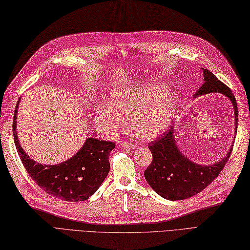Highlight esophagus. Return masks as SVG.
<instances>
[{"mask_svg":"<svg viewBox=\"0 0 250 250\" xmlns=\"http://www.w3.org/2000/svg\"><path fill=\"white\" fill-rule=\"evenodd\" d=\"M123 147L124 148H128V149H135V148H137V144L129 143V142H124L123 143Z\"/></svg>","mask_w":250,"mask_h":250,"instance_id":"34e87169","label":"esophagus"}]
</instances>
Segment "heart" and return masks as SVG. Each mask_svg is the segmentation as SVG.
Here are the masks:
<instances>
[{
    "label": "heart",
    "instance_id": "b5f03b06",
    "mask_svg": "<svg viewBox=\"0 0 250 250\" xmlns=\"http://www.w3.org/2000/svg\"><path fill=\"white\" fill-rule=\"evenodd\" d=\"M176 96L164 84L146 85L117 93L108 106H99L96 122L108 135L120 131L129 118L131 128L141 137H156L170 125L176 107Z\"/></svg>",
    "mask_w": 250,
    "mask_h": 250
}]
</instances>
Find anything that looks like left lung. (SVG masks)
Instances as JSON below:
<instances>
[{"label":"left lung","instance_id":"left-lung-1","mask_svg":"<svg viewBox=\"0 0 250 250\" xmlns=\"http://www.w3.org/2000/svg\"><path fill=\"white\" fill-rule=\"evenodd\" d=\"M203 77L204 83L194 98L209 93H221L228 97L234 110V129L237 132L238 107L230 88L207 69L203 70ZM232 146L220 162L208 166L195 164L180 152L175 142V133L171 127L164 137L150 143L149 149L153 158L144 175L149 186L163 198L174 201L190 198L204 190L218 177L229 161Z\"/></svg>","mask_w":250,"mask_h":250}]
</instances>
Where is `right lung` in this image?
I'll return each mask as SVG.
<instances>
[{
	"label": "right lung",
	"instance_id": "obj_1",
	"mask_svg": "<svg viewBox=\"0 0 250 250\" xmlns=\"http://www.w3.org/2000/svg\"><path fill=\"white\" fill-rule=\"evenodd\" d=\"M19 102L13 115V139L21 161L29 175L42 190L63 201H84L92 196L109 172V153L116 144L94 138L70 160L58 165H42L30 158L20 145L17 133Z\"/></svg>",
	"mask_w": 250,
	"mask_h": 250
}]
</instances>
